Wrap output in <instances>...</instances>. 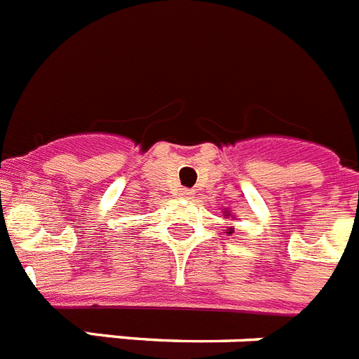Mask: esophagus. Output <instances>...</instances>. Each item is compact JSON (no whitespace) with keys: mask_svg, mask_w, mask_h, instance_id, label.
<instances>
[{"mask_svg":"<svg viewBox=\"0 0 359 359\" xmlns=\"http://www.w3.org/2000/svg\"><path fill=\"white\" fill-rule=\"evenodd\" d=\"M177 195L182 198H191L194 197V189H188V188H180L179 191H177Z\"/></svg>","mask_w":359,"mask_h":359,"instance_id":"obj_1","label":"esophagus"}]
</instances>
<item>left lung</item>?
<instances>
[{
    "mask_svg": "<svg viewBox=\"0 0 359 359\" xmlns=\"http://www.w3.org/2000/svg\"><path fill=\"white\" fill-rule=\"evenodd\" d=\"M222 215H224V219H233V215H231V212L230 210H224V213H222ZM233 230H236V228H231V226H228V228H226V233H228V236H231V233H233Z\"/></svg>",
    "mask_w": 359,
    "mask_h": 359,
    "instance_id": "obj_1",
    "label": "left lung"
}]
</instances>
